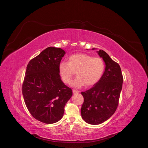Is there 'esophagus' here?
Wrapping results in <instances>:
<instances>
[{"mask_svg": "<svg viewBox=\"0 0 148 148\" xmlns=\"http://www.w3.org/2000/svg\"><path fill=\"white\" fill-rule=\"evenodd\" d=\"M73 94H78L79 91H77V90H73Z\"/></svg>", "mask_w": 148, "mask_h": 148, "instance_id": "1", "label": "esophagus"}]
</instances>
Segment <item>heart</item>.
Returning a JSON list of instances; mask_svg holds the SVG:
<instances>
[{
	"instance_id": "heart-1",
	"label": "heart",
	"mask_w": 148,
	"mask_h": 148,
	"mask_svg": "<svg viewBox=\"0 0 148 148\" xmlns=\"http://www.w3.org/2000/svg\"><path fill=\"white\" fill-rule=\"evenodd\" d=\"M59 71L66 84H70L76 72L77 77L72 82L71 86L75 88L84 85L91 87L101 78L104 71V62L100 57H92L86 53H78L70 56L69 62H61Z\"/></svg>"
}]
</instances>
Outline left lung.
Here are the masks:
<instances>
[{
    "mask_svg": "<svg viewBox=\"0 0 148 148\" xmlns=\"http://www.w3.org/2000/svg\"><path fill=\"white\" fill-rule=\"evenodd\" d=\"M97 53L105 62V71L91 88L81 92L84 97L81 116L84 121L91 125L102 123L114 114L123 83L119 65L103 50H99Z\"/></svg>",
    "mask_w": 148,
    "mask_h": 148,
    "instance_id": "obj_1",
    "label": "left lung"
}]
</instances>
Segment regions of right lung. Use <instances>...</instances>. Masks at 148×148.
I'll return each instance as SVG.
<instances>
[{
	"label": "right lung",
	"instance_id": "obj_1",
	"mask_svg": "<svg viewBox=\"0 0 148 148\" xmlns=\"http://www.w3.org/2000/svg\"><path fill=\"white\" fill-rule=\"evenodd\" d=\"M66 52L49 47L27 64L22 94L26 107L37 120L54 123L60 120L64 107L73 95L60 75L59 65Z\"/></svg>",
	"mask_w": 148,
	"mask_h": 148
}]
</instances>
